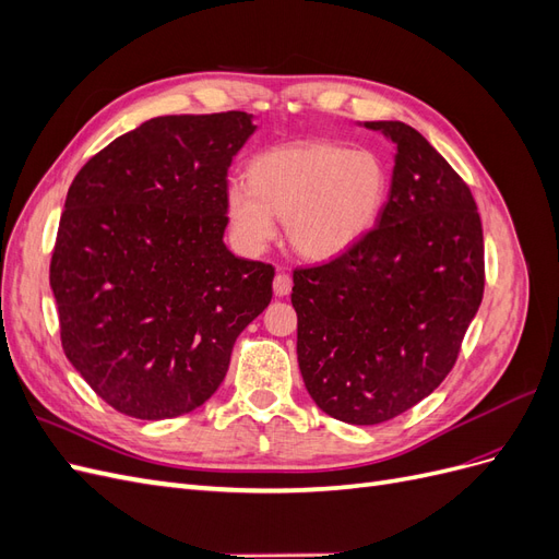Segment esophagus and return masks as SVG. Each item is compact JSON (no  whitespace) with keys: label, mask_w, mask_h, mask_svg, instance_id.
I'll return each mask as SVG.
<instances>
[{"label":"esophagus","mask_w":559,"mask_h":559,"mask_svg":"<svg viewBox=\"0 0 559 559\" xmlns=\"http://www.w3.org/2000/svg\"><path fill=\"white\" fill-rule=\"evenodd\" d=\"M273 292H275V296H289V292H292V277L286 275V273H277L275 282H273Z\"/></svg>","instance_id":"1"}]
</instances>
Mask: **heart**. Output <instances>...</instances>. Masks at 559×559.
<instances>
[{"mask_svg": "<svg viewBox=\"0 0 559 559\" xmlns=\"http://www.w3.org/2000/svg\"><path fill=\"white\" fill-rule=\"evenodd\" d=\"M245 181L226 191L235 240L259 253L277 238L310 261H333L376 228L389 198V170L380 154L335 142H296L267 148L249 163Z\"/></svg>", "mask_w": 559, "mask_h": 559, "instance_id": "obj_1", "label": "heart"}]
</instances>
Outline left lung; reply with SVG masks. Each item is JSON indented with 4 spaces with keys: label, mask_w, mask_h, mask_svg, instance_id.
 <instances>
[{
    "label": "left lung",
    "mask_w": 559,
    "mask_h": 559,
    "mask_svg": "<svg viewBox=\"0 0 559 559\" xmlns=\"http://www.w3.org/2000/svg\"><path fill=\"white\" fill-rule=\"evenodd\" d=\"M394 144L378 228L326 265L296 270L298 366L312 401L347 425H380L452 370L483 286V224L468 186L427 138L366 121Z\"/></svg>",
    "instance_id": "1"
}]
</instances>
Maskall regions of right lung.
<instances>
[{
    "mask_svg": "<svg viewBox=\"0 0 559 559\" xmlns=\"http://www.w3.org/2000/svg\"><path fill=\"white\" fill-rule=\"evenodd\" d=\"M253 132L245 111L148 118L67 191L50 259L62 347L118 413L195 411L273 298V265L224 242L228 167Z\"/></svg>",
    "mask_w": 559,
    "mask_h": 559,
    "instance_id": "right-lung-1",
    "label": "right lung"
}]
</instances>
